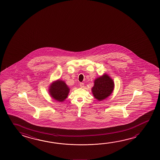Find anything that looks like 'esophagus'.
<instances>
[{
    "label": "esophagus",
    "instance_id": "1",
    "mask_svg": "<svg viewBox=\"0 0 160 160\" xmlns=\"http://www.w3.org/2000/svg\"><path fill=\"white\" fill-rule=\"evenodd\" d=\"M80 87H81V88H83V87H84V83H83V82H80Z\"/></svg>",
    "mask_w": 160,
    "mask_h": 160
}]
</instances>
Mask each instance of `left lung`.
Returning <instances> with one entry per match:
<instances>
[{
  "mask_svg": "<svg viewBox=\"0 0 160 160\" xmlns=\"http://www.w3.org/2000/svg\"><path fill=\"white\" fill-rule=\"evenodd\" d=\"M114 86L113 80L104 73L103 76L94 80V85L92 89V94L98 101H102L111 94Z\"/></svg>",
  "mask_w": 160,
  "mask_h": 160,
  "instance_id": "1",
  "label": "left lung"
}]
</instances>
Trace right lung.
Masks as SVG:
<instances>
[{"mask_svg": "<svg viewBox=\"0 0 160 160\" xmlns=\"http://www.w3.org/2000/svg\"><path fill=\"white\" fill-rule=\"evenodd\" d=\"M70 89L65 81L58 80L52 82L49 87V92L52 98L59 102H63L68 97Z\"/></svg>", "mask_w": 160, "mask_h": 160, "instance_id": "obj_1", "label": "right lung"}]
</instances>
